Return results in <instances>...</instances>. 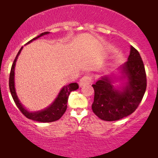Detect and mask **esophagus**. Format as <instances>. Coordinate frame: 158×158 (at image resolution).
Returning <instances> with one entry per match:
<instances>
[{
  "mask_svg": "<svg viewBox=\"0 0 158 158\" xmlns=\"http://www.w3.org/2000/svg\"><path fill=\"white\" fill-rule=\"evenodd\" d=\"M91 82H92L91 77H89V76H85V77H83L82 78H81L80 81H79V85H80V86H83V85L90 84Z\"/></svg>",
  "mask_w": 158,
  "mask_h": 158,
  "instance_id": "obj_1",
  "label": "esophagus"
}]
</instances>
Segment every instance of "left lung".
<instances>
[{"mask_svg": "<svg viewBox=\"0 0 158 158\" xmlns=\"http://www.w3.org/2000/svg\"><path fill=\"white\" fill-rule=\"evenodd\" d=\"M127 61L118 69L117 74L101 77L95 84L92 110L103 121H117L135 112L143 99L147 80L139 53L130 48ZM121 80L123 84L116 86Z\"/></svg>", "mask_w": 158, "mask_h": 158, "instance_id": "obj_1", "label": "left lung"}]
</instances>
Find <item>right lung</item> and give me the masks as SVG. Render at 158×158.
Here are the masks:
<instances>
[{
	"mask_svg": "<svg viewBox=\"0 0 158 158\" xmlns=\"http://www.w3.org/2000/svg\"><path fill=\"white\" fill-rule=\"evenodd\" d=\"M50 32L49 31H45L42 32L40 35L35 37V38L31 39V41H29L26 45L30 44L33 41L36 40V39L40 38L41 36H43L45 35H48ZM23 50V47L19 50V51L18 52L16 57H15L14 63L11 67L10 74V81H9V85H10V90L11 95L13 97V99L15 101V104L17 105L21 113L24 115L25 117H27L28 119L33 120V121H36V122H55L59 120L60 117L64 115L65 113V111L67 109V103H68V99H69V96L70 93L73 90H76L79 88L77 83L73 82L70 83L69 85H64V87H62V89H60V91L58 94L57 97L55 98V99L53 101V103L51 104L46 107V108L41 109L38 111H30L27 108H26L23 106L21 102H20L19 99L16 93V89H15V65H16V62L17 59L19 56L21 50Z\"/></svg>",
	"mask_w": 158,
	"mask_h": 158,
	"instance_id": "right-lung-1",
	"label": "right lung"
}]
</instances>
